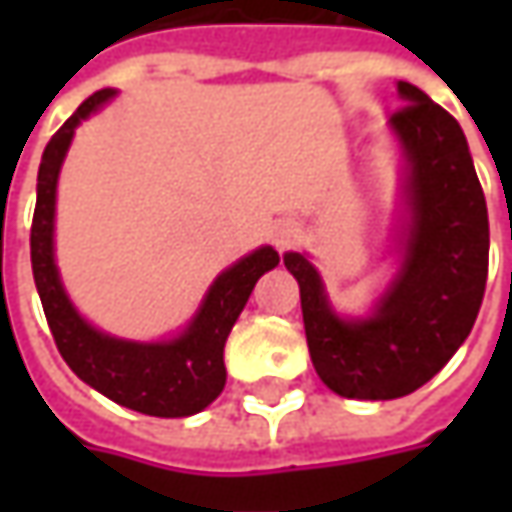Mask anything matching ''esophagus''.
I'll return each instance as SVG.
<instances>
[{"label": "esophagus", "instance_id": "1", "mask_svg": "<svg viewBox=\"0 0 512 512\" xmlns=\"http://www.w3.org/2000/svg\"><path fill=\"white\" fill-rule=\"evenodd\" d=\"M273 239H276V247H279V250H285V247L293 245V239H296V227L287 225V222L276 225V230H273Z\"/></svg>", "mask_w": 512, "mask_h": 512}]
</instances>
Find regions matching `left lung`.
<instances>
[{
    "label": "left lung",
    "mask_w": 512,
    "mask_h": 512,
    "mask_svg": "<svg viewBox=\"0 0 512 512\" xmlns=\"http://www.w3.org/2000/svg\"><path fill=\"white\" fill-rule=\"evenodd\" d=\"M399 96L390 128L407 162L402 270L373 316L342 319L310 259L285 253L313 367L344 399L384 402L430 382L470 336L487 285V202L462 128L416 85L399 82Z\"/></svg>",
    "instance_id": "left-lung-1"
}]
</instances>
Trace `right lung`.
<instances>
[{
	"mask_svg": "<svg viewBox=\"0 0 512 512\" xmlns=\"http://www.w3.org/2000/svg\"><path fill=\"white\" fill-rule=\"evenodd\" d=\"M116 90H96L62 128L53 133L42 153L36 179V210L30 227V265L39 299L45 307L53 342L68 367L110 402L145 416L182 419L205 410L225 390V342L259 276L279 265L273 247H259L210 285L205 302L182 336L170 342H128L90 327L59 282L53 259V213L56 182L65 162L73 130L99 110Z\"/></svg>",
	"mask_w": 512,
	"mask_h": 512,
	"instance_id": "obj_1",
	"label": "right lung"
}]
</instances>
